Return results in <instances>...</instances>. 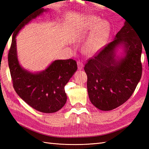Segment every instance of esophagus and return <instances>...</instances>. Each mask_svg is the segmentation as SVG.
Listing matches in <instances>:
<instances>
[{
  "label": "esophagus",
  "mask_w": 149,
  "mask_h": 149,
  "mask_svg": "<svg viewBox=\"0 0 149 149\" xmlns=\"http://www.w3.org/2000/svg\"><path fill=\"white\" fill-rule=\"evenodd\" d=\"M77 66H78V69L79 70H82L84 67V65L83 63L81 61H77Z\"/></svg>",
  "instance_id": "esophagus-1"
}]
</instances>
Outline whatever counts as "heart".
<instances>
[{
	"instance_id": "obj_1",
	"label": "heart",
	"mask_w": 149,
	"mask_h": 149,
	"mask_svg": "<svg viewBox=\"0 0 149 149\" xmlns=\"http://www.w3.org/2000/svg\"><path fill=\"white\" fill-rule=\"evenodd\" d=\"M105 33L104 30H100L90 37L86 44L85 49L88 52H93L102 45L104 42Z\"/></svg>"
}]
</instances>
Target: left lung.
<instances>
[{
    "label": "left lung",
    "instance_id": "8db88e82",
    "mask_svg": "<svg viewBox=\"0 0 149 149\" xmlns=\"http://www.w3.org/2000/svg\"><path fill=\"white\" fill-rule=\"evenodd\" d=\"M122 45L125 56L118 61L115 50ZM142 43L127 22L115 39L88 60L84 66L91 102L98 109L110 111L125 102L134 93L142 74Z\"/></svg>",
    "mask_w": 149,
    "mask_h": 149
}]
</instances>
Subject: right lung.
<instances>
[{"label":"right lung","mask_w":149,"mask_h":149,"mask_svg":"<svg viewBox=\"0 0 149 149\" xmlns=\"http://www.w3.org/2000/svg\"><path fill=\"white\" fill-rule=\"evenodd\" d=\"M45 11L41 8L20 22L13 34L8 58L13 85L18 96L34 109L51 113L65 106L67 99L65 86L77 70V63L72 59L56 60L45 70L33 74L19 64L15 39L22 27Z\"/></svg>","instance_id":"1"}]
</instances>
